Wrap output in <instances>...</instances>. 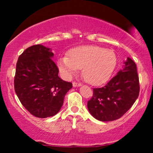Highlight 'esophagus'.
Instances as JSON below:
<instances>
[{"label": "esophagus", "mask_w": 153, "mask_h": 153, "mask_svg": "<svg viewBox=\"0 0 153 153\" xmlns=\"http://www.w3.org/2000/svg\"><path fill=\"white\" fill-rule=\"evenodd\" d=\"M73 87H80V86H81L82 84L80 83V82H73Z\"/></svg>", "instance_id": "1"}]
</instances>
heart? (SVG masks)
Masks as SVG:
<instances>
[{
  "label": "heart",
  "mask_w": 153,
  "mask_h": 153,
  "mask_svg": "<svg viewBox=\"0 0 153 153\" xmlns=\"http://www.w3.org/2000/svg\"><path fill=\"white\" fill-rule=\"evenodd\" d=\"M117 62V55L112 50L89 45L73 48L68 53V57L58 59V67L66 76H71L78 69H82V77L85 81L100 85L108 80Z\"/></svg>",
  "instance_id": "obj_1"
}]
</instances>
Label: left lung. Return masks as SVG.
Segmentation results:
<instances>
[{
  "label": "left lung",
  "mask_w": 153,
  "mask_h": 153,
  "mask_svg": "<svg viewBox=\"0 0 153 153\" xmlns=\"http://www.w3.org/2000/svg\"><path fill=\"white\" fill-rule=\"evenodd\" d=\"M88 109L95 119L111 122L122 117L132 106L140 93L136 64L127 57L120 70L105 86L94 88Z\"/></svg>",
  "instance_id": "1"
}]
</instances>
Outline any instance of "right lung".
<instances>
[{
  "label": "right lung",
  "instance_id": "obj_1",
  "mask_svg": "<svg viewBox=\"0 0 153 153\" xmlns=\"http://www.w3.org/2000/svg\"><path fill=\"white\" fill-rule=\"evenodd\" d=\"M53 56L50 48L33 45L24 51L16 63L15 92L24 108L38 118L57 114L73 87L58 76Z\"/></svg>",
  "mask_w": 153,
  "mask_h": 153
}]
</instances>
